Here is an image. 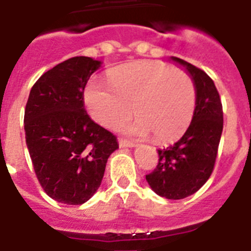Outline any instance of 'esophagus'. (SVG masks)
<instances>
[{
  "mask_svg": "<svg viewBox=\"0 0 251 251\" xmlns=\"http://www.w3.org/2000/svg\"><path fill=\"white\" fill-rule=\"evenodd\" d=\"M119 147H134V143L127 139H119Z\"/></svg>",
  "mask_w": 251,
  "mask_h": 251,
  "instance_id": "34e87169",
  "label": "esophagus"
}]
</instances>
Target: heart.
<instances>
[{
  "mask_svg": "<svg viewBox=\"0 0 251 251\" xmlns=\"http://www.w3.org/2000/svg\"><path fill=\"white\" fill-rule=\"evenodd\" d=\"M109 83L92 79L84 93L95 122L115 128L132 114L128 132L152 134L156 142L177 138L187 129L196 108V85L191 75L162 61H139L113 69Z\"/></svg>",
  "mask_w": 251,
  "mask_h": 251,
  "instance_id": "heart-1",
  "label": "heart"
}]
</instances>
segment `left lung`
<instances>
[{
    "label": "left lung",
    "instance_id": "1",
    "mask_svg": "<svg viewBox=\"0 0 251 251\" xmlns=\"http://www.w3.org/2000/svg\"><path fill=\"white\" fill-rule=\"evenodd\" d=\"M171 59L185 66L194 79L196 108L185 134L174 145L158 150V163L146 175V179L159 196L181 200L199 191L211 176L223 133L224 113L211 77L185 60Z\"/></svg>",
    "mask_w": 251,
    "mask_h": 251
}]
</instances>
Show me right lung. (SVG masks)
I'll return each mask as SVG.
<instances>
[{"label": "right lung", "mask_w": 251, "mask_h": 251, "mask_svg": "<svg viewBox=\"0 0 251 251\" xmlns=\"http://www.w3.org/2000/svg\"><path fill=\"white\" fill-rule=\"evenodd\" d=\"M100 61L75 56L44 73L25 108L26 145L44 191L66 205H81L101 183L117 137L92 121L84 89Z\"/></svg>", "instance_id": "right-lung-1"}]
</instances>
